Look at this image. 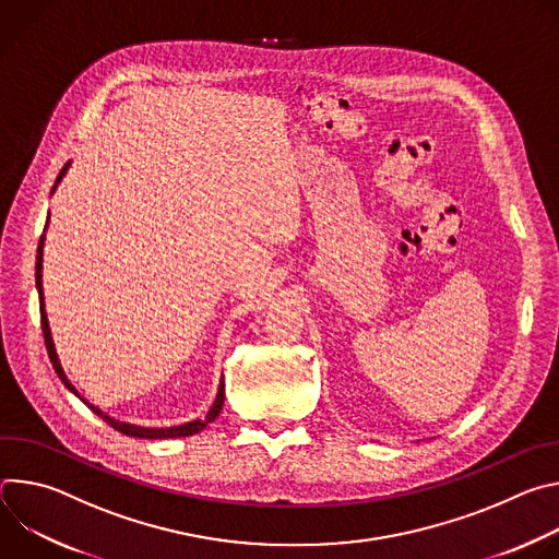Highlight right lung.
Wrapping results in <instances>:
<instances>
[{"label":"right lung","instance_id":"obj_1","mask_svg":"<svg viewBox=\"0 0 559 559\" xmlns=\"http://www.w3.org/2000/svg\"><path fill=\"white\" fill-rule=\"evenodd\" d=\"M66 168L68 166H63V170L59 173V177H57V181L63 177V173H66ZM41 248H44V236L39 238V248H37V263H35V281H37V292H39V316H41V332H44V343H46V349H48V358H50V362H52V367H55V371H57V376H59V380L72 391V393H76V389L70 384V380L66 378V373H63V369H61V365H59V358H57V352H55V345H52V338H50V328H48V318H46V311H44V294H41ZM79 395V393H76ZM82 397V395H79ZM84 401V397H82ZM223 401H225V384L221 382V386H218V393H216V401H214V405H212V409L207 412V416H205V420H194V423H188V425H181V427H168V429H143V427H134V425H126V423H119V420H115V418H110V416H106L104 412H99L97 407H93V405H88L86 401V405L99 416V418H104L112 429H117L119 433H126V436H130V438H145V440H166V438H186V436H194V433H199V431H203L218 414H221V409H223Z\"/></svg>","mask_w":559,"mask_h":559}]
</instances>
